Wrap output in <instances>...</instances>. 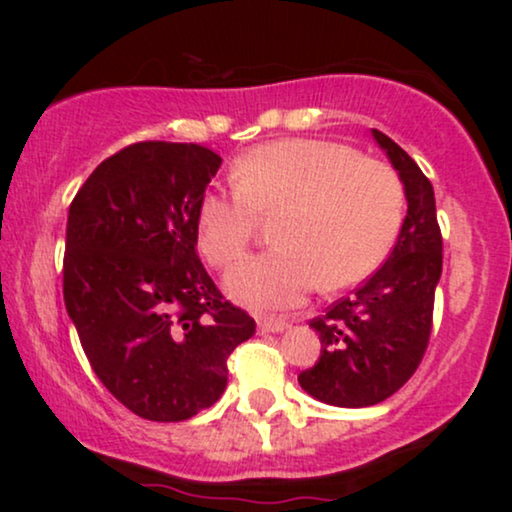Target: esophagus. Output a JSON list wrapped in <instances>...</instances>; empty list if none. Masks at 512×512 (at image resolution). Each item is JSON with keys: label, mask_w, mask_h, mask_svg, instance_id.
<instances>
[{"label": "esophagus", "mask_w": 512, "mask_h": 512, "mask_svg": "<svg viewBox=\"0 0 512 512\" xmlns=\"http://www.w3.org/2000/svg\"><path fill=\"white\" fill-rule=\"evenodd\" d=\"M257 327H260V332L264 334H274V332L289 330L291 322L281 320V317H260V320H257Z\"/></svg>", "instance_id": "obj_1"}]
</instances>
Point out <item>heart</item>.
I'll list each match as a JSON object with an SVG mask.
<instances>
[{"mask_svg": "<svg viewBox=\"0 0 512 512\" xmlns=\"http://www.w3.org/2000/svg\"><path fill=\"white\" fill-rule=\"evenodd\" d=\"M236 190H211L197 209L199 250L211 267H233L257 216H274L281 248L228 274L233 298L252 308H291L315 286L363 281L383 264L404 219V187L385 163L322 139H281L240 156Z\"/></svg>", "mask_w": 512, "mask_h": 512, "instance_id": "obj_1", "label": "heart"}]
</instances>
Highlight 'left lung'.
I'll use <instances>...</instances> for the list:
<instances>
[{
  "instance_id": "1",
  "label": "left lung",
  "mask_w": 512,
  "mask_h": 512,
  "mask_svg": "<svg viewBox=\"0 0 512 512\" xmlns=\"http://www.w3.org/2000/svg\"><path fill=\"white\" fill-rule=\"evenodd\" d=\"M370 134L402 180L407 216L383 267L354 296L310 320L322 349L315 366L298 375L310 397L346 409L383 402L419 368L443 272V238L431 180L387 134L378 129Z\"/></svg>"
}]
</instances>
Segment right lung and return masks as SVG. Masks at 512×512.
Wrapping results in <instances>:
<instances>
[{"mask_svg": "<svg viewBox=\"0 0 512 512\" xmlns=\"http://www.w3.org/2000/svg\"><path fill=\"white\" fill-rule=\"evenodd\" d=\"M221 156L139 142L88 175L67 219L64 305L101 383L149 421H185L228 383L255 320L197 257V209Z\"/></svg>", "mask_w": 512, "mask_h": 512, "instance_id": "1", "label": "right lung"}]
</instances>
